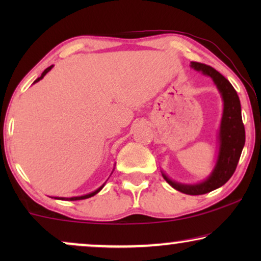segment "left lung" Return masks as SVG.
I'll use <instances>...</instances> for the list:
<instances>
[{
	"instance_id": "obj_1",
	"label": "left lung",
	"mask_w": 261,
	"mask_h": 261,
	"mask_svg": "<svg viewBox=\"0 0 261 261\" xmlns=\"http://www.w3.org/2000/svg\"><path fill=\"white\" fill-rule=\"evenodd\" d=\"M190 66L212 78L223 101L222 119H221L219 134H217L219 153H217L216 164L209 177L196 184L178 183L167 177L163 171L162 174L164 179L171 187L183 194L203 195L222 187L230 179L238 166L242 148L245 146L246 137L245 127L242 123L240 99L229 81L226 80L212 66L205 65V64L191 62Z\"/></svg>"
}]
</instances>
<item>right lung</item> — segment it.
<instances>
[{
    "label": "right lung",
    "mask_w": 261,
    "mask_h": 261,
    "mask_svg": "<svg viewBox=\"0 0 261 261\" xmlns=\"http://www.w3.org/2000/svg\"><path fill=\"white\" fill-rule=\"evenodd\" d=\"M52 67H53V65H51V66H49V67H47V69H46V70L44 71V72H42V73H41V76H40V77H39V78H37V80H35V81H34V83H37V82H39V81H40V80H42V78H44V76H45V74H46V73H47V72H48V71L52 69ZM34 83H33V84H34ZM113 171H114V170H113ZM112 173H113V172H112ZM103 187H105V184H103V185H102V187H99V188L97 189V190L92 191V192H90V194L83 195V196H76V197H69V198H67V197H55V198H57V199H62V201H80V199H85V198L92 197V196H95L96 194H98V192H99V191H101V190H102V189H103ZM52 198H53V197H52Z\"/></svg>",
    "instance_id": "add662e5"
}]
</instances>
